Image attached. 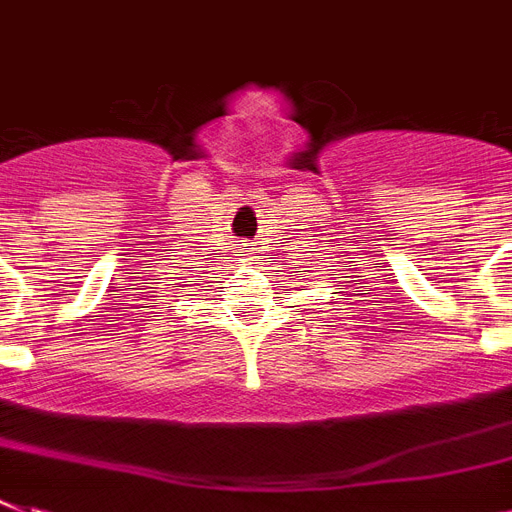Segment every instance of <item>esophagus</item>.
<instances>
[{
    "instance_id": "obj_1",
    "label": "esophagus",
    "mask_w": 512,
    "mask_h": 512,
    "mask_svg": "<svg viewBox=\"0 0 512 512\" xmlns=\"http://www.w3.org/2000/svg\"><path fill=\"white\" fill-rule=\"evenodd\" d=\"M241 252H244V257H247V260H252V257L257 255V247L255 244H244V247H241Z\"/></svg>"
}]
</instances>
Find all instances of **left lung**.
<instances>
[{
	"mask_svg": "<svg viewBox=\"0 0 512 512\" xmlns=\"http://www.w3.org/2000/svg\"><path fill=\"white\" fill-rule=\"evenodd\" d=\"M297 273H300V271H297Z\"/></svg>",
	"mask_w": 512,
	"mask_h": 512,
	"instance_id": "1",
	"label": "left lung"
}]
</instances>
